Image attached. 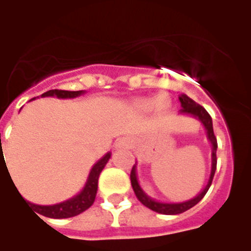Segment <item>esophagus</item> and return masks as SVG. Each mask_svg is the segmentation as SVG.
I'll return each mask as SVG.
<instances>
[{
    "label": "esophagus",
    "instance_id": "obj_1",
    "mask_svg": "<svg viewBox=\"0 0 251 251\" xmlns=\"http://www.w3.org/2000/svg\"><path fill=\"white\" fill-rule=\"evenodd\" d=\"M130 145H131V142H130L129 139L126 138H122L120 140H117L115 144V148L116 149H121V148H129Z\"/></svg>",
    "mask_w": 251,
    "mask_h": 251
}]
</instances>
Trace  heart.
I'll return each mask as SVG.
<instances>
[{
    "instance_id": "heart-1",
    "label": "heart",
    "mask_w": 251,
    "mask_h": 251,
    "mask_svg": "<svg viewBox=\"0 0 251 251\" xmlns=\"http://www.w3.org/2000/svg\"><path fill=\"white\" fill-rule=\"evenodd\" d=\"M134 106L143 112L155 108L159 113H166L171 108V100L166 96H158L157 98H138L134 100Z\"/></svg>"
}]
</instances>
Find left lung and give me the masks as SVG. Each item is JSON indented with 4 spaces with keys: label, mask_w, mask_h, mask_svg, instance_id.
<instances>
[{
    "label": "left lung",
    "mask_w": 251,
    "mask_h": 251,
    "mask_svg": "<svg viewBox=\"0 0 251 251\" xmlns=\"http://www.w3.org/2000/svg\"><path fill=\"white\" fill-rule=\"evenodd\" d=\"M180 100L181 107L180 109L181 115H189L193 116L198 121L201 122V125L204 126V129L207 131V138L208 140L212 144V167H210V175L209 178H208L207 185L204 186L203 190L198 194L197 197H194L193 199H189V201H180V203H163V201H158L153 198H151L148 194L145 193L142 189L140 184H139L138 180V174H136V163L134 165L131 170V174H130V180H131V186L134 189V193H135L136 198L139 199V201L142 204H144L145 207H148L149 209L154 210L157 213L161 214H180L186 212L187 209L193 208L194 205H197L199 201L204 198V195L207 194V191L209 190L210 185H212V180L214 177V172H216L217 168V139L214 136L213 132V122H212V117L209 116V113L205 111L204 107H201V104H198L197 102H194L191 98L186 96V94H181L178 97Z\"/></svg>",
    "instance_id": "1"
}]
</instances>
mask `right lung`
Segmentation results:
<instances>
[{"label": "right lung", "mask_w": 251, "mask_h": 251, "mask_svg": "<svg viewBox=\"0 0 251 251\" xmlns=\"http://www.w3.org/2000/svg\"><path fill=\"white\" fill-rule=\"evenodd\" d=\"M84 93H85V90L70 92V90L53 89L48 90V92L42 94L41 97H57L60 100H70V98H76V97L81 96ZM109 158H111V151L106 153L100 161L94 163V166L89 172V176L86 178L83 190L76 194L75 197L70 198V199H67L62 203L53 204V205H39V204L30 203V201H25V199H23V201L29 204V205H31V208H34L37 213L48 217V218H70V217H75L77 214L83 213L84 210L92 207V204L96 201L97 190H98V177H100V172L104 168V166L107 165V162L109 161Z\"/></svg>", "instance_id": "right-lung-1"}]
</instances>
